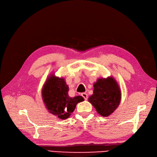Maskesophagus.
Masks as SVG:
<instances>
[{
  "instance_id": "34e87169",
  "label": "esophagus",
  "mask_w": 157,
  "mask_h": 157,
  "mask_svg": "<svg viewBox=\"0 0 157 157\" xmlns=\"http://www.w3.org/2000/svg\"><path fill=\"white\" fill-rule=\"evenodd\" d=\"M81 96L84 98V99H87V98H88V94H86V93H82L81 94Z\"/></svg>"
}]
</instances>
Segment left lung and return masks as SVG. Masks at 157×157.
Segmentation results:
<instances>
[{
  "label": "left lung",
  "mask_w": 157,
  "mask_h": 157,
  "mask_svg": "<svg viewBox=\"0 0 157 157\" xmlns=\"http://www.w3.org/2000/svg\"><path fill=\"white\" fill-rule=\"evenodd\" d=\"M94 94L89 101L103 117H108L119 105L121 93L115 80L109 77L99 78L94 85Z\"/></svg>",
  "instance_id": "left-lung-1"
}]
</instances>
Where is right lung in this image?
<instances>
[{
	"label": "right lung",
	"mask_w": 157,
	"mask_h": 157,
	"mask_svg": "<svg viewBox=\"0 0 157 157\" xmlns=\"http://www.w3.org/2000/svg\"><path fill=\"white\" fill-rule=\"evenodd\" d=\"M69 87L63 78L52 75L48 78L42 88V99L47 109L61 119H66L73 113L78 102L84 98L78 96L71 98Z\"/></svg>",
	"instance_id": "1"
}]
</instances>
